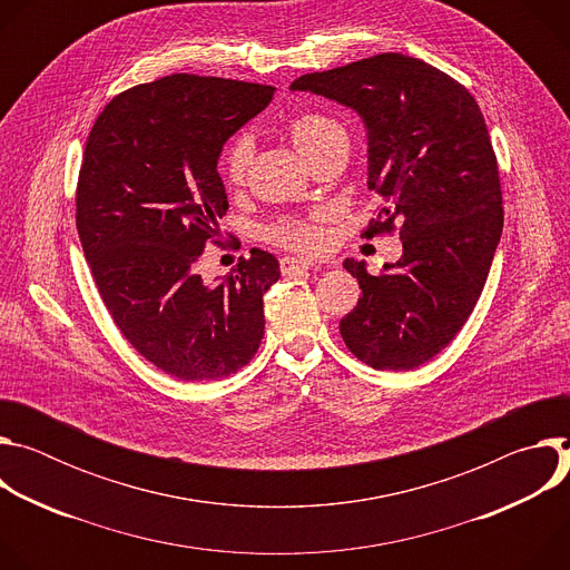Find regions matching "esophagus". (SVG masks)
<instances>
[{"label": "esophagus", "mask_w": 570, "mask_h": 570, "mask_svg": "<svg viewBox=\"0 0 570 570\" xmlns=\"http://www.w3.org/2000/svg\"><path fill=\"white\" fill-rule=\"evenodd\" d=\"M279 268H282L284 275H291V273H297V271H311L313 262L302 259V257H284L279 262Z\"/></svg>", "instance_id": "34e87169"}]
</instances>
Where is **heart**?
I'll return each instance as SVG.
<instances>
[{
  "mask_svg": "<svg viewBox=\"0 0 570 570\" xmlns=\"http://www.w3.org/2000/svg\"><path fill=\"white\" fill-rule=\"evenodd\" d=\"M288 132L299 148V153L308 159L317 150L327 148L338 141H347V130L345 126L317 110L302 112L291 119ZM253 159V139L248 132H238L234 135L225 150H223V176L229 185H240L246 180L248 167ZM327 218V212L317 209L306 218H293V216H282L275 223L266 227V236L284 248L293 250H317L324 240L322 232V220Z\"/></svg>",
  "mask_w": 570,
  "mask_h": 570,
  "instance_id": "1",
  "label": "heart"
}]
</instances>
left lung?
<instances>
[{"label": "left lung", "instance_id": "1", "mask_svg": "<svg viewBox=\"0 0 570 570\" xmlns=\"http://www.w3.org/2000/svg\"><path fill=\"white\" fill-rule=\"evenodd\" d=\"M308 90L354 108L367 126L381 207L363 238L399 232L403 255L370 275L345 259L361 299L341 320L347 350L374 370H413L464 327L503 232L497 153L484 117L455 78L403 53L304 73Z\"/></svg>", "mask_w": 570, "mask_h": 570}]
</instances>
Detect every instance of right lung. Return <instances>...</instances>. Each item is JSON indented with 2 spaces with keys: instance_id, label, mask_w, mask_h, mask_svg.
Here are the masks:
<instances>
[{
  "instance_id": "add662e5",
  "label": "right lung",
  "mask_w": 570,
  "mask_h": 570,
  "mask_svg": "<svg viewBox=\"0 0 570 570\" xmlns=\"http://www.w3.org/2000/svg\"><path fill=\"white\" fill-rule=\"evenodd\" d=\"M275 88L171 73L117 95L97 117L76 187V229L99 295L126 341L180 381L238 372L264 338V293L279 262L259 248L205 284L227 196L223 144Z\"/></svg>"
}]
</instances>
